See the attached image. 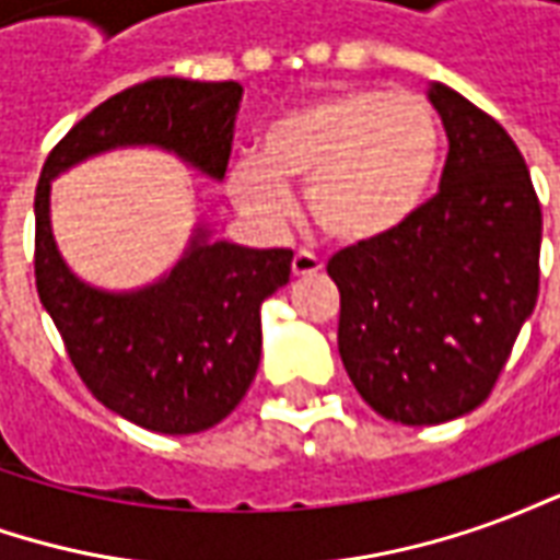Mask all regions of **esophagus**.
<instances>
[{
  "instance_id": "34e87169",
  "label": "esophagus",
  "mask_w": 560,
  "mask_h": 560,
  "mask_svg": "<svg viewBox=\"0 0 560 560\" xmlns=\"http://www.w3.org/2000/svg\"><path fill=\"white\" fill-rule=\"evenodd\" d=\"M324 269V260L317 255H312V252H296L291 260V272L296 276V279H303V276H315V272H320Z\"/></svg>"
}]
</instances>
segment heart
<instances>
[{
  "instance_id": "obj_1",
  "label": "heart",
  "mask_w": 560,
  "mask_h": 560,
  "mask_svg": "<svg viewBox=\"0 0 560 560\" xmlns=\"http://www.w3.org/2000/svg\"><path fill=\"white\" fill-rule=\"evenodd\" d=\"M438 159L441 128L429 104L357 86L272 119L260 155L233 164L228 191L248 215L279 221L291 209L288 183H308L305 207L317 231L341 245H372L413 219Z\"/></svg>"
}]
</instances>
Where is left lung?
I'll list each match as a JSON object with an SVG mask.
<instances>
[{"label": "left lung", "mask_w": 560, "mask_h": 560, "mask_svg": "<svg viewBox=\"0 0 560 560\" xmlns=\"http://www.w3.org/2000/svg\"><path fill=\"white\" fill-rule=\"evenodd\" d=\"M429 102L450 140L438 195L399 233L327 264L341 363L381 417L405 425L489 399L540 291L542 212L522 152L444 83Z\"/></svg>", "instance_id": "left-lung-1"}]
</instances>
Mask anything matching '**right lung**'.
Returning <instances> with one entry per match:
<instances>
[{
	"instance_id": "1",
	"label": "right lung",
	"mask_w": 560,
	"mask_h": 560,
	"mask_svg": "<svg viewBox=\"0 0 560 560\" xmlns=\"http://www.w3.org/2000/svg\"><path fill=\"white\" fill-rule=\"evenodd\" d=\"M243 86L155 78L116 92L59 140L35 188V288L71 365L104 408L161 434L212 429L243 401L260 363V303L291 279V248L209 243L197 228L167 279L95 291L66 267L50 231V179L116 147L171 149L228 171Z\"/></svg>"
}]
</instances>
